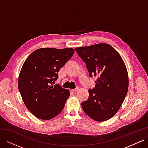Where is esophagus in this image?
Masks as SVG:
<instances>
[{
    "instance_id": "1",
    "label": "esophagus",
    "mask_w": 148,
    "mask_h": 148,
    "mask_svg": "<svg viewBox=\"0 0 148 148\" xmlns=\"http://www.w3.org/2000/svg\"><path fill=\"white\" fill-rule=\"evenodd\" d=\"M79 89V88L78 87H76L75 89H71V91H73V92H75V91H77Z\"/></svg>"
}]
</instances>
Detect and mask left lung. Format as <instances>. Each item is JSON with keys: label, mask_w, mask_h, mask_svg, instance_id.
<instances>
[{"label": "left lung", "mask_w": 148, "mask_h": 148, "mask_svg": "<svg viewBox=\"0 0 148 148\" xmlns=\"http://www.w3.org/2000/svg\"><path fill=\"white\" fill-rule=\"evenodd\" d=\"M86 64L89 77H97L95 88L82 102L87 115L97 122L110 119L117 112L127 96L128 77L126 66L118 52L108 44L75 49Z\"/></svg>", "instance_id": "obj_1"}]
</instances>
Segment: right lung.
Wrapping results in <instances>:
<instances>
[{
	"label": "right lung",
	"instance_id": "1",
	"mask_svg": "<svg viewBox=\"0 0 148 148\" xmlns=\"http://www.w3.org/2000/svg\"><path fill=\"white\" fill-rule=\"evenodd\" d=\"M73 53L72 48H41L26 59L18 84L25 106L35 117L49 120L63 110L70 92L53 84L59 77L60 69Z\"/></svg>",
	"mask_w": 148,
	"mask_h": 148
}]
</instances>
